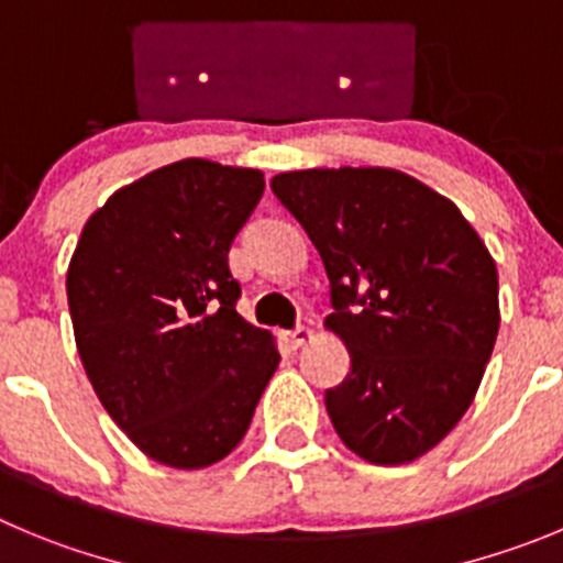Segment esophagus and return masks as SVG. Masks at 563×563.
<instances>
[{
  "mask_svg": "<svg viewBox=\"0 0 563 563\" xmlns=\"http://www.w3.org/2000/svg\"><path fill=\"white\" fill-rule=\"evenodd\" d=\"M286 341L294 346V350H299V346L311 344L313 330L311 328H297V330H291V333H286Z\"/></svg>",
  "mask_w": 563,
  "mask_h": 563,
  "instance_id": "34e87169",
  "label": "esophagus"
}]
</instances>
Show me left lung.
<instances>
[{
  "mask_svg": "<svg viewBox=\"0 0 563 563\" xmlns=\"http://www.w3.org/2000/svg\"><path fill=\"white\" fill-rule=\"evenodd\" d=\"M272 191L322 255L353 372L328 391L358 459H422L475 400L497 330V266L453 199L388 166L283 172Z\"/></svg>",
  "mask_w": 563,
  "mask_h": 563,
  "instance_id": "8db88e82",
  "label": "left lung"
}]
</instances>
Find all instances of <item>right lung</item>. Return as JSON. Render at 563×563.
Here are the masks:
<instances>
[{
    "label": "right lung",
    "mask_w": 563,
    "mask_h": 563,
    "mask_svg": "<svg viewBox=\"0 0 563 563\" xmlns=\"http://www.w3.org/2000/svg\"><path fill=\"white\" fill-rule=\"evenodd\" d=\"M264 186V172L205 157L161 166L93 210L68 261L88 380L135 448L172 470L228 459L280 364L275 335L235 311L228 269Z\"/></svg>",
    "instance_id": "obj_1"
}]
</instances>
